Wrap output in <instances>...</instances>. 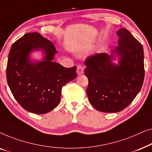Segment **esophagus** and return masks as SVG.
Wrapping results in <instances>:
<instances>
[{"label": "esophagus", "mask_w": 152, "mask_h": 152, "mask_svg": "<svg viewBox=\"0 0 152 152\" xmlns=\"http://www.w3.org/2000/svg\"><path fill=\"white\" fill-rule=\"evenodd\" d=\"M84 68L83 66L79 64V65H77V75L82 74L83 72H84Z\"/></svg>", "instance_id": "obj_1"}]
</instances>
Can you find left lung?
<instances>
[{
    "mask_svg": "<svg viewBox=\"0 0 152 152\" xmlns=\"http://www.w3.org/2000/svg\"><path fill=\"white\" fill-rule=\"evenodd\" d=\"M118 45L112 50L120 56L119 65L113 55L97 53L85 61L84 74L89 102L97 111L115 113L125 109L142 88L145 77L142 44L124 28L118 31Z\"/></svg>",
    "mask_w": 152,
    "mask_h": 152,
    "instance_id": "1",
    "label": "left lung"
}]
</instances>
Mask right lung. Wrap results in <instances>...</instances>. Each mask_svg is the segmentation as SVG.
<instances>
[{"label": "right lung", "mask_w": 152, "mask_h": 152, "mask_svg": "<svg viewBox=\"0 0 152 152\" xmlns=\"http://www.w3.org/2000/svg\"><path fill=\"white\" fill-rule=\"evenodd\" d=\"M42 49V62H31L29 53ZM57 53L53 43L38 32L23 35L12 45L6 75L10 91L26 111L44 114L55 109L61 99V88L77 77L76 66L65 68L52 61Z\"/></svg>", "instance_id": "1"}]
</instances>
